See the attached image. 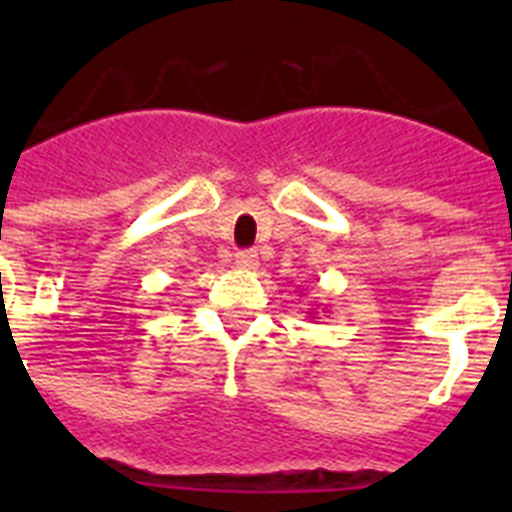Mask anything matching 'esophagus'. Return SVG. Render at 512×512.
I'll return each instance as SVG.
<instances>
[{"label":"esophagus","mask_w":512,"mask_h":512,"mask_svg":"<svg viewBox=\"0 0 512 512\" xmlns=\"http://www.w3.org/2000/svg\"><path fill=\"white\" fill-rule=\"evenodd\" d=\"M235 266H238V269L253 271L256 266H259V253H256V251H238V253H235Z\"/></svg>","instance_id":"1"}]
</instances>
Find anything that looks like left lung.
I'll use <instances>...</instances> for the list:
<instances>
[{
    "mask_svg": "<svg viewBox=\"0 0 512 512\" xmlns=\"http://www.w3.org/2000/svg\"><path fill=\"white\" fill-rule=\"evenodd\" d=\"M310 315H312V312H310Z\"/></svg>",
    "mask_w": 512,
    "mask_h": 512,
    "instance_id": "8db88e82",
    "label": "left lung"
}]
</instances>
